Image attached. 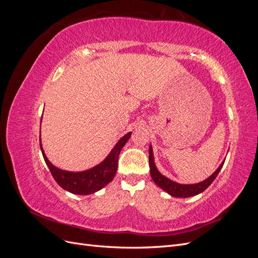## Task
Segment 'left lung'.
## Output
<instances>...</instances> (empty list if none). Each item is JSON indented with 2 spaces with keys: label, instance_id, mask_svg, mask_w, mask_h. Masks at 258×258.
Here are the masks:
<instances>
[{
  "label": "left lung",
  "instance_id": "8db88e82",
  "mask_svg": "<svg viewBox=\"0 0 258 258\" xmlns=\"http://www.w3.org/2000/svg\"><path fill=\"white\" fill-rule=\"evenodd\" d=\"M148 154H150V172L154 183L156 185H158L161 189L168 192L170 196L178 197V198H188V197L196 196V195L205 191L208 187L212 184L217 174L220 173V171L223 168V165L225 162L224 160L220 165V167L215 170V172H213L208 178H206L205 181L196 183V184H179L172 181V179L168 178L167 176L162 175L159 172L157 167L155 165L152 145H150V152H148Z\"/></svg>",
  "mask_w": 258,
  "mask_h": 258
}]
</instances>
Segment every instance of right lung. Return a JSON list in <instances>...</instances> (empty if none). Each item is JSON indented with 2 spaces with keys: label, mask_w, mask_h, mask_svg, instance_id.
Segmentation results:
<instances>
[{
  "label": "right lung",
  "mask_w": 258,
  "mask_h": 258,
  "mask_svg": "<svg viewBox=\"0 0 258 258\" xmlns=\"http://www.w3.org/2000/svg\"><path fill=\"white\" fill-rule=\"evenodd\" d=\"M130 137L131 132H128L127 135H124L119 139V141L115 144L113 150L106 156L103 161H101L99 165L92 167L91 169L80 171V172L61 170L56 166H53L48 160L47 156L45 155L41 139L40 147L46 165L49 168L54 181L58 183V185L67 191L86 196V195H91L102 189L104 186H106L114 178L117 172V167H118V157L120 151L123 145L127 143Z\"/></svg>",
  "instance_id": "obj_1"
}]
</instances>
